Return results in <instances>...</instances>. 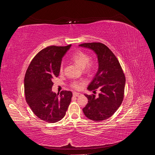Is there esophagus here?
Returning <instances> with one entry per match:
<instances>
[{
    "label": "esophagus",
    "instance_id": "1",
    "mask_svg": "<svg viewBox=\"0 0 155 155\" xmlns=\"http://www.w3.org/2000/svg\"><path fill=\"white\" fill-rule=\"evenodd\" d=\"M81 95V94L80 93H79V92H73V96H80Z\"/></svg>",
    "mask_w": 155,
    "mask_h": 155
}]
</instances>
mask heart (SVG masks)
I'll use <instances>...</instances> for the list:
<instances>
[{
	"label": "heart",
	"mask_w": 155,
	"mask_h": 155,
	"mask_svg": "<svg viewBox=\"0 0 155 155\" xmlns=\"http://www.w3.org/2000/svg\"><path fill=\"white\" fill-rule=\"evenodd\" d=\"M71 60L76 64L77 66L80 67L81 69H84L85 72H90L95 68V63L93 61H89L90 57L89 55L81 51H78L75 53L72 57ZM60 71H63V66L61 67ZM85 81H73L71 84V87L75 89H80L83 84H85Z\"/></svg>",
	"instance_id": "1"
}]
</instances>
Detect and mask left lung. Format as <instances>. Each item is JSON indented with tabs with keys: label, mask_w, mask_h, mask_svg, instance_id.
<instances>
[{
	"label": "left lung",
	"mask_w": 155,
	"mask_h": 155,
	"mask_svg": "<svg viewBox=\"0 0 155 155\" xmlns=\"http://www.w3.org/2000/svg\"><path fill=\"white\" fill-rule=\"evenodd\" d=\"M79 46L91 49L97 55L98 70L87 89L101 91L97 97L85 94L88 104L83 109V113L95 121L107 120L118 110L124 100L125 77L123 70L115 55L104 44L88 43Z\"/></svg>",
	"instance_id": "obj_1"
}]
</instances>
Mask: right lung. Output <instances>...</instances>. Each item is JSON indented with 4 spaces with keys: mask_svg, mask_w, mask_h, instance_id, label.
<instances>
[{
    "mask_svg": "<svg viewBox=\"0 0 155 155\" xmlns=\"http://www.w3.org/2000/svg\"><path fill=\"white\" fill-rule=\"evenodd\" d=\"M71 47L50 46L37 54L31 61L25 77L27 104L41 120L55 123L64 118L71 101V91H63L60 96L51 91L53 79L58 77L62 58Z\"/></svg>",
    "mask_w": 155,
    "mask_h": 155,
    "instance_id": "add662e5",
    "label": "right lung"
}]
</instances>
